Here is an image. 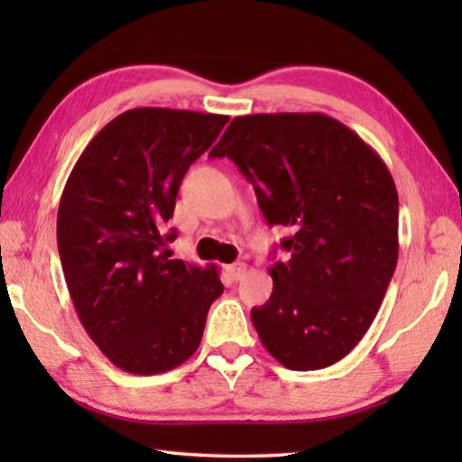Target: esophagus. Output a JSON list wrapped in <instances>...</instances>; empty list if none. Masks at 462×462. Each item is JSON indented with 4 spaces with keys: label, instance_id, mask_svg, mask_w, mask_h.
<instances>
[{
    "label": "esophagus",
    "instance_id": "obj_1",
    "mask_svg": "<svg viewBox=\"0 0 462 462\" xmlns=\"http://www.w3.org/2000/svg\"><path fill=\"white\" fill-rule=\"evenodd\" d=\"M246 271H248L246 263H234V264H230V267H228L230 277H232L234 281H242V279H245V277H246Z\"/></svg>",
    "mask_w": 462,
    "mask_h": 462
}]
</instances>
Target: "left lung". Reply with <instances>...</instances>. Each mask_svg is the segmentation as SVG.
<instances>
[{
  "instance_id": "left-lung-1",
  "label": "left lung",
  "mask_w": 462,
  "mask_h": 462,
  "mask_svg": "<svg viewBox=\"0 0 462 462\" xmlns=\"http://www.w3.org/2000/svg\"><path fill=\"white\" fill-rule=\"evenodd\" d=\"M254 187L289 261L269 269L273 293L250 311L263 346L293 371L338 363L369 330L393 277L400 199L381 156L330 116H238L212 152Z\"/></svg>"
}]
</instances>
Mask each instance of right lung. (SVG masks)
<instances>
[{
	"label": "right lung",
	"instance_id": "1",
	"mask_svg": "<svg viewBox=\"0 0 462 462\" xmlns=\"http://www.w3.org/2000/svg\"><path fill=\"white\" fill-rule=\"evenodd\" d=\"M230 118L134 107L106 124L60 195L62 273L85 332L118 369L159 374L201 342L224 285L214 264L171 259L179 185Z\"/></svg>",
	"mask_w": 462,
	"mask_h": 462
}]
</instances>
